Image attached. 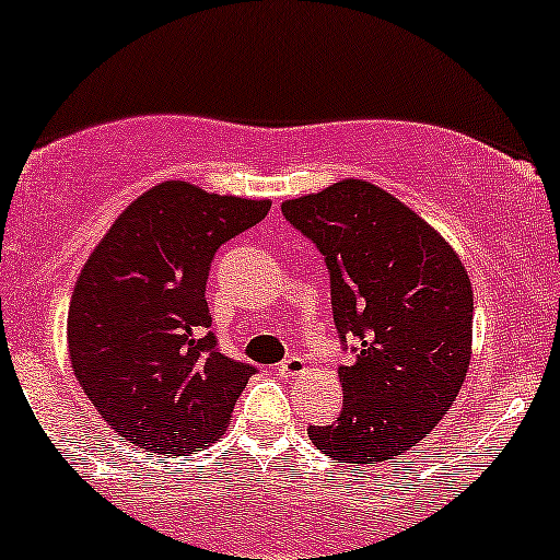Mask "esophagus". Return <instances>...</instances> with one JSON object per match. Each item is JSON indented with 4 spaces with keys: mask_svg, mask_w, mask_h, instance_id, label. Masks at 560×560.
I'll return each instance as SVG.
<instances>
[{
    "mask_svg": "<svg viewBox=\"0 0 560 560\" xmlns=\"http://www.w3.org/2000/svg\"><path fill=\"white\" fill-rule=\"evenodd\" d=\"M276 370H279L281 377H298V374L305 372V359H300V355H290V359L281 361Z\"/></svg>",
    "mask_w": 560,
    "mask_h": 560,
    "instance_id": "34e87169",
    "label": "esophagus"
}]
</instances>
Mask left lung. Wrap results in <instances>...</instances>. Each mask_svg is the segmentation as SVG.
<instances>
[{"instance_id": "1", "label": "left lung", "mask_w": 560, "mask_h": 560, "mask_svg": "<svg viewBox=\"0 0 560 560\" xmlns=\"http://www.w3.org/2000/svg\"><path fill=\"white\" fill-rule=\"evenodd\" d=\"M281 212L329 268L331 316L353 364L342 411L308 435L327 457L377 465L411 450L450 411L470 366L468 270L420 214L366 180H340Z\"/></svg>"}]
</instances>
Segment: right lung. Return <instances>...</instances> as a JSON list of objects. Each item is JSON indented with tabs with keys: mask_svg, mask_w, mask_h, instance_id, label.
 Wrapping results in <instances>:
<instances>
[{
	"mask_svg": "<svg viewBox=\"0 0 560 560\" xmlns=\"http://www.w3.org/2000/svg\"><path fill=\"white\" fill-rule=\"evenodd\" d=\"M268 210V199L159 183L84 262L69 305L71 366L92 407L130 444L190 454L229 428L257 370L220 353L207 276L214 252Z\"/></svg>",
	"mask_w": 560,
	"mask_h": 560,
	"instance_id": "right-lung-1",
	"label": "right lung"
}]
</instances>
